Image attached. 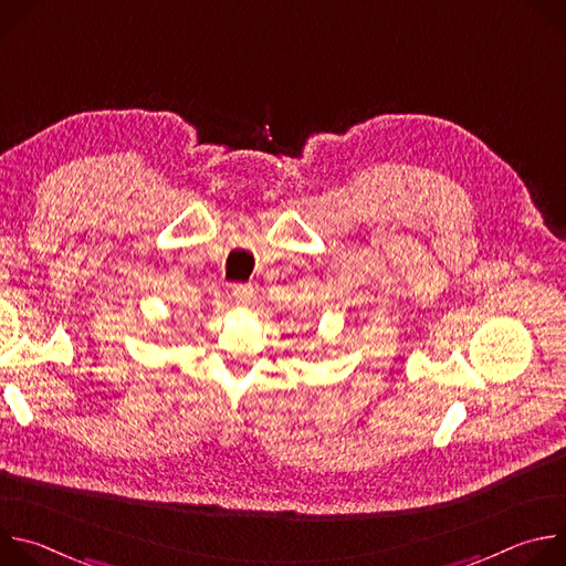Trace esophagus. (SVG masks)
<instances>
[{
    "instance_id": "34e87169",
    "label": "esophagus",
    "mask_w": 566,
    "mask_h": 566,
    "mask_svg": "<svg viewBox=\"0 0 566 566\" xmlns=\"http://www.w3.org/2000/svg\"><path fill=\"white\" fill-rule=\"evenodd\" d=\"M255 297V289L251 284H234L232 286V300L239 304V306H249Z\"/></svg>"
}]
</instances>
